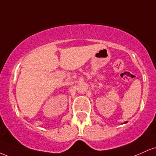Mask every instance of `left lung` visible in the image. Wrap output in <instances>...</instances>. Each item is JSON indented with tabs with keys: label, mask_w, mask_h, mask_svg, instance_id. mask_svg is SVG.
I'll return each mask as SVG.
<instances>
[{
	"label": "left lung",
	"mask_w": 156,
	"mask_h": 156,
	"mask_svg": "<svg viewBox=\"0 0 156 156\" xmlns=\"http://www.w3.org/2000/svg\"><path fill=\"white\" fill-rule=\"evenodd\" d=\"M126 122H124V123H126Z\"/></svg>",
	"instance_id": "8db88e82"
}]
</instances>
